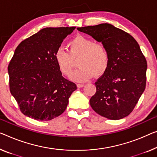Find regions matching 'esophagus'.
I'll use <instances>...</instances> for the list:
<instances>
[{
    "label": "esophagus",
    "instance_id": "1",
    "mask_svg": "<svg viewBox=\"0 0 157 157\" xmlns=\"http://www.w3.org/2000/svg\"><path fill=\"white\" fill-rule=\"evenodd\" d=\"M77 86H78V87H79V88H82V87H83L84 86H85V85H84V84H80V83H78V85H77Z\"/></svg>",
    "mask_w": 157,
    "mask_h": 157
}]
</instances>
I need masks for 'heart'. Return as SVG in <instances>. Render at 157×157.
Here are the masks:
<instances>
[{
	"mask_svg": "<svg viewBox=\"0 0 157 157\" xmlns=\"http://www.w3.org/2000/svg\"><path fill=\"white\" fill-rule=\"evenodd\" d=\"M68 52L58 48L55 53V60L58 69L65 75H69L74 67V60L79 57L78 64L80 66L71 75L77 82H85L94 74L99 75L106 71L109 63L107 48L101 43H94L84 36H78L67 44Z\"/></svg>",
	"mask_w": 157,
	"mask_h": 157,
	"instance_id": "b5f03b06",
	"label": "heart"
}]
</instances>
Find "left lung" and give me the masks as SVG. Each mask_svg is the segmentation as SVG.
<instances>
[{
	"label": "left lung",
	"instance_id": "left-lung-1",
	"mask_svg": "<svg viewBox=\"0 0 157 157\" xmlns=\"http://www.w3.org/2000/svg\"><path fill=\"white\" fill-rule=\"evenodd\" d=\"M106 46L109 63L95 82L97 92L90 103L100 116L119 120L132 111L145 90L147 60L136 40L111 24L78 27Z\"/></svg>",
	"mask_w": 157,
	"mask_h": 157
}]
</instances>
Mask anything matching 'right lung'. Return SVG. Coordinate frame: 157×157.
I'll return each instance as SVG.
<instances>
[{
	"label": "right lung",
	"mask_w": 157,
	"mask_h": 157,
	"mask_svg": "<svg viewBox=\"0 0 157 157\" xmlns=\"http://www.w3.org/2000/svg\"><path fill=\"white\" fill-rule=\"evenodd\" d=\"M75 29L44 28L16 48L8 67L10 91L26 116L50 121L66 109L77 86L62 76L54 56Z\"/></svg>",
	"instance_id": "1"
}]
</instances>
